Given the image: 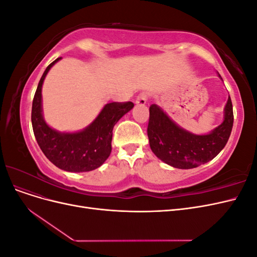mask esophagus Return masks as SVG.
I'll return each mask as SVG.
<instances>
[{"label":"esophagus","instance_id":"esophagus-1","mask_svg":"<svg viewBox=\"0 0 257 257\" xmlns=\"http://www.w3.org/2000/svg\"><path fill=\"white\" fill-rule=\"evenodd\" d=\"M147 100H148V95H147V93L144 92V93H141V94L137 96L136 104L137 105H141V106H144V105H146Z\"/></svg>","mask_w":257,"mask_h":257}]
</instances>
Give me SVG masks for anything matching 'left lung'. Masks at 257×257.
I'll use <instances>...</instances> for the list:
<instances>
[{
    "mask_svg": "<svg viewBox=\"0 0 257 257\" xmlns=\"http://www.w3.org/2000/svg\"><path fill=\"white\" fill-rule=\"evenodd\" d=\"M149 111L147 132L152 152L166 164L180 169L195 168L214 159L227 144L234 123L230 96L224 108L223 122L206 135L183 130L158 105H151Z\"/></svg>",
    "mask_w": 257,
    "mask_h": 257,
    "instance_id": "left-lung-1",
    "label": "left lung"
}]
</instances>
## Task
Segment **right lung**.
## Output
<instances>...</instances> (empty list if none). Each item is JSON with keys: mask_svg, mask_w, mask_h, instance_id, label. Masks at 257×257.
Segmentation results:
<instances>
[{"mask_svg": "<svg viewBox=\"0 0 257 257\" xmlns=\"http://www.w3.org/2000/svg\"><path fill=\"white\" fill-rule=\"evenodd\" d=\"M60 59L47 66L38 82L31 114L33 132L38 146L52 164L71 173L90 172L103 165L110 155L114 124L134 107V104H106L89 126L76 133H62L51 128L43 116L42 87L49 69Z\"/></svg>", "mask_w": 257, "mask_h": 257, "instance_id": "1", "label": "right lung"}]
</instances>
